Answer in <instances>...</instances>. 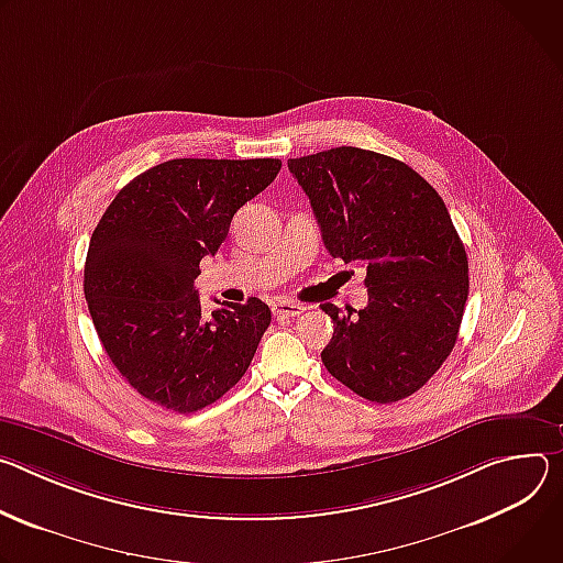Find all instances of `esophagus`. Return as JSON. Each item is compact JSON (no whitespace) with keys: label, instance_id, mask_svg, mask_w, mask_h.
Returning a JSON list of instances; mask_svg holds the SVG:
<instances>
[{"label":"esophagus","instance_id":"esophagus-1","mask_svg":"<svg viewBox=\"0 0 563 563\" xmlns=\"http://www.w3.org/2000/svg\"><path fill=\"white\" fill-rule=\"evenodd\" d=\"M303 313V306L297 303V301H288V299H277L273 301V316L277 320H284V318H297Z\"/></svg>","mask_w":563,"mask_h":563}]
</instances>
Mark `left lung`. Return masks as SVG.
I'll list each match as a JSON object with an SVG mask.
<instances>
[{
  "instance_id": "8db88e82",
  "label": "left lung",
  "mask_w": 563,
  "mask_h": 563,
  "mask_svg": "<svg viewBox=\"0 0 563 563\" xmlns=\"http://www.w3.org/2000/svg\"><path fill=\"white\" fill-rule=\"evenodd\" d=\"M329 253L366 268L368 303L340 313L322 362L371 402L418 391L452 353L470 290L467 255L439 192L409 165L360 147L288 161Z\"/></svg>"
}]
</instances>
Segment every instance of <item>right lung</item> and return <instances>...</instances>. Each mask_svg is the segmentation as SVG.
I'll return each instance as SVG.
<instances>
[{
  "instance_id": "obj_1",
  "label": "right lung",
  "mask_w": 563,
  "mask_h": 563,
  "mask_svg": "<svg viewBox=\"0 0 563 563\" xmlns=\"http://www.w3.org/2000/svg\"><path fill=\"white\" fill-rule=\"evenodd\" d=\"M279 169V158L165 161L124 185L98 221L85 297L109 360L143 398L192 413L230 391L253 362L271 308L250 297L203 318L195 279L234 212Z\"/></svg>"
}]
</instances>
